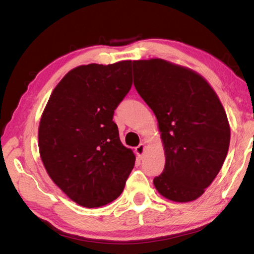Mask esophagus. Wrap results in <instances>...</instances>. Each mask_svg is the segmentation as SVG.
<instances>
[{
    "instance_id": "esophagus-1",
    "label": "esophagus",
    "mask_w": 254,
    "mask_h": 254,
    "mask_svg": "<svg viewBox=\"0 0 254 254\" xmlns=\"http://www.w3.org/2000/svg\"><path fill=\"white\" fill-rule=\"evenodd\" d=\"M144 150H145V145H144V143H140V144L137 145V147L135 148V153L137 154V156H139V157L141 158V157L143 156Z\"/></svg>"
}]
</instances>
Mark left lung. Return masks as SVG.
I'll list each match as a JSON object with an SVG mask.
<instances>
[{
	"instance_id": "1",
	"label": "left lung",
	"mask_w": 254,
	"mask_h": 254,
	"mask_svg": "<svg viewBox=\"0 0 254 254\" xmlns=\"http://www.w3.org/2000/svg\"><path fill=\"white\" fill-rule=\"evenodd\" d=\"M133 76L158 120L165 148V169L154 177V187L170 200L197 199L229 151L231 131L222 103L203 77L166 60H135Z\"/></svg>"
}]
</instances>
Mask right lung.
Listing matches in <instances>:
<instances>
[{
    "instance_id": "1",
    "label": "right lung",
    "mask_w": 254,
    "mask_h": 254,
    "mask_svg": "<svg viewBox=\"0 0 254 254\" xmlns=\"http://www.w3.org/2000/svg\"><path fill=\"white\" fill-rule=\"evenodd\" d=\"M132 62L76 67L60 80L40 120L39 150L53 182L80 206L122 194L135 156L122 144L114 111L131 89Z\"/></svg>"
}]
</instances>
